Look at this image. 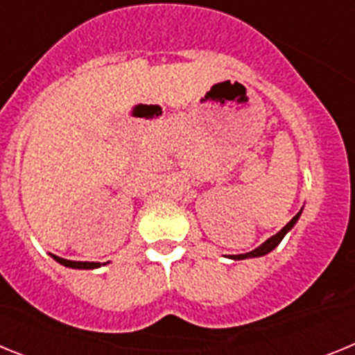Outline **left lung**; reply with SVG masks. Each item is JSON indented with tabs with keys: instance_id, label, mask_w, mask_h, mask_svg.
Instances as JSON below:
<instances>
[{
	"instance_id": "left-lung-1",
	"label": "left lung",
	"mask_w": 355,
	"mask_h": 355,
	"mask_svg": "<svg viewBox=\"0 0 355 355\" xmlns=\"http://www.w3.org/2000/svg\"><path fill=\"white\" fill-rule=\"evenodd\" d=\"M299 216H300V211L297 213V215H295L293 218H291V220L288 222V224L284 225V227L281 229V231H279V233H275L274 236L268 238V240H266L265 243H261V245H259L258 249L250 250V252H247V254H236V256H231V258H233V259H245V258H258V256H265V254H268V252H270V250H274L275 247H277L279 243H281V240H283V238H284V234H286L288 231H290V229L293 227L295 222L299 220Z\"/></svg>"
}]
</instances>
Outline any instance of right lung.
Here are the masks:
<instances>
[{
  "label": "right lung",
  "instance_id": "right-lung-1",
  "mask_svg": "<svg viewBox=\"0 0 355 355\" xmlns=\"http://www.w3.org/2000/svg\"><path fill=\"white\" fill-rule=\"evenodd\" d=\"M53 258H55L56 261L60 263V265L69 266V268H97V266H99V263H89V261H69V259L58 258V256H53ZM103 265H105V263H103Z\"/></svg>",
  "mask_w": 355,
  "mask_h": 355
}]
</instances>
